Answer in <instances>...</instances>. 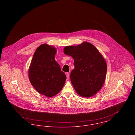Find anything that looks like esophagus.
Masks as SVG:
<instances>
[{"instance_id":"34e87169","label":"esophagus","mask_w":135,"mask_h":135,"mask_svg":"<svg viewBox=\"0 0 135 135\" xmlns=\"http://www.w3.org/2000/svg\"><path fill=\"white\" fill-rule=\"evenodd\" d=\"M66 77H67V79H69V73L68 72L66 73Z\"/></svg>"}]
</instances>
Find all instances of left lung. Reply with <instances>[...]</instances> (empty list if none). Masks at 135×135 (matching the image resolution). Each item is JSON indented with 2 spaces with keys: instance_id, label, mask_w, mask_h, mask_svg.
Masks as SVG:
<instances>
[{
  "instance_id": "left-lung-1",
  "label": "left lung",
  "mask_w": 135,
  "mask_h": 135,
  "mask_svg": "<svg viewBox=\"0 0 135 135\" xmlns=\"http://www.w3.org/2000/svg\"><path fill=\"white\" fill-rule=\"evenodd\" d=\"M64 52L74 59L75 68L70 79L77 94L84 98L94 96L102 88L106 76L107 64L102 54L86 41L66 46Z\"/></svg>"
}]
</instances>
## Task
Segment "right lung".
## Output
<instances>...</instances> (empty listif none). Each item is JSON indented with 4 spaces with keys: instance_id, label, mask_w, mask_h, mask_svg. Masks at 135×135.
Segmentation results:
<instances>
[{
    "instance_id": "obj_1",
    "label": "right lung",
    "mask_w": 135,
    "mask_h": 135,
    "mask_svg": "<svg viewBox=\"0 0 135 135\" xmlns=\"http://www.w3.org/2000/svg\"><path fill=\"white\" fill-rule=\"evenodd\" d=\"M56 47L42 44L35 51L28 70L29 80L40 94L55 96L62 89L66 76L55 59Z\"/></svg>"
}]
</instances>
